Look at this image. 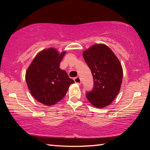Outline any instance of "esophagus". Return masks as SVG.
Here are the masks:
<instances>
[{"label": "esophagus", "instance_id": "34e87169", "mask_svg": "<svg viewBox=\"0 0 150 150\" xmlns=\"http://www.w3.org/2000/svg\"><path fill=\"white\" fill-rule=\"evenodd\" d=\"M74 81H75V82L76 83H77V84L80 85L81 83V79H80L79 77H75V78H74Z\"/></svg>", "mask_w": 150, "mask_h": 150}]
</instances>
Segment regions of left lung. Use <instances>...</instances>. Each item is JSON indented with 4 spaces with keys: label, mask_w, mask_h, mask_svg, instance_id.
<instances>
[{
    "label": "left lung",
    "mask_w": 150,
    "mask_h": 150,
    "mask_svg": "<svg viewBox=\"0 0 150 150\" xmlns=\"http://www.w3.org/2000/svg\"><path fill=\"white\" fill-rule=\"evenodd\" d=\"M92 73L94 86L86 93L96 108L110 105L120 91L123 77L121 63L112 51L105 44H95L83 54Z\"/></svg>",
    "instance_id": "obj_1"
}]
</instances>
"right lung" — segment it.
Masks as SVG:
<instances>
[{"label": "right lung", "instance_id": "1", "mask_svg": "<svg viewBox=\"0 0 150 150\" xmlns=\"http://www.w3.org/2000/svg\"><path fill=\"white\" fill-rule=\"evenodd\" d=\"M66 52L59 54L55 48L42 50L33 59L26 72V81L32 95L38 102L52 106L65 96L75 83L65 70L59 68Z\"/></svg>", "mask_w": 150, "mask_h": 150}]
</instances>
